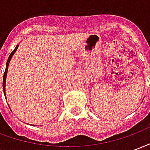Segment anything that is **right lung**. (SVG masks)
I'll return each mask as SVG.
<instances>
[{"instance_id":"obj_1","label":"right lung","mask_w":150,"mask_h":150,"mask_svg":"<svg viewBox=\"0 0 150 150\" xmlns=\"http://www.w3.org/2000/svg\"><path fill=\"white\" fill-rule=\"evenodd\" d=\"M18 45L16 47H15V49L13 50V51L10 54V55L8 57V60H7V62H6V68H5V73H4V76H3V91H4V94H5V80H6V75H7V71H8V63H9V61H10V59L11 58L13 57V54L16 52V50L18 49Z\"/></svg>"}]
</instances>
